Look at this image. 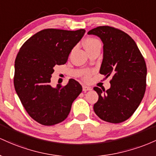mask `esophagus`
Listing matches in <instances>:
<instances>
[{
  "label": "esophagus",
  "instance_id": "34e87169",
  "mask_svg": "<svg viewBox=\"0 0 156 156\" xmlns=\"http://www.w3.org/2000/svg\"><path fill=\"white\" fill-rule=\"evenodd\" d=\"M91 87H89V86H87V85H83V91H87V90H91Z\"/></svg>",
  "mask_w": 156,
  "mask_h": 156
}]
</instances>
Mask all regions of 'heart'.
Segmentation results:
<instances>
[{
	"instance_id": "1",
	"label": "heart",
	"mask_w": 156,
	"mask_h": 156,
	"mask_svg": "<svg viewBox=\"0 0 156 156\" xmlns=\"http://www.w3.org/2000/svg\"><path fill=\"white\" fill-rule=\"evenodd\" d=\"M84 47H85V50L88 51L91 48H94V47L97 46V45H100V42L99 40L95 39V38H92V37H88L87 39L85 40L83 43ZM87 74V73H86Z\"/></svg>"
}]
</instances>
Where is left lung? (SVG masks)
I'll return each mask as SVG.
<instances>
[{"label": "left lung", "instance_id": "obj_1", "mask_svg": "<svg viewBox=\"0 0 156 156\" xmlns=\"http://www.w3.org/2000/svg\"><path fill=\"white\" fill-rule=\"evenodd\" d=\"M87 34L99 37L103 43L101 74L113 76L111 87L94 89L99 95L94 111L101 119L120 123L128 119L139 106L146 90L147 66L135 41L119 29L104 26Z\"/></svg>", "mask_w": 156, "mask_h": 156}]
</instances>
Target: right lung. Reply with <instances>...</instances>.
<instances>
[{
	"instance_id": "right-lung-1",
	"label": "right lung",
	"mask_w": 156,
	"mask_h": 156,
	"mask_svg": "<svg viewBox=\"0 0 156 156\" xmlns=\"http://www.w3.org/2000/svg\"><path fill=\"white\" fill-rule=\"evenodd\" d=\"M85 33V29H44L26 40L17 54L15 90L26 112L41 125H54L66 119L73 101L83 90L73 79L64 87H52L50 83L55 66L67 62Z\"/></svg>"
}]
</instances>
